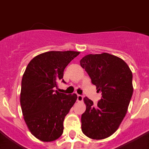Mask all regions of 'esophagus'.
<instances>
[{"label":"esophagus","mask_w":149,"mask_h":149,"mask_svg":"<svg viewBox=\"0 0 149 149\" xmlns=\"http://www.w3.org/2000/svg\"><path fill=\"white\" fill-rule=\"evenodd\" d=\"M83 95H77V101L78 102H82V100H83Z\"/></svg>","instance_id":"34e87169"}]
</instances>
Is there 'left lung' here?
Wrapping results in <instances>:
<instances>
[{"mask_svg":"<svg viewBox=\"0 0 149 149\" xmlns=\"http://www.w3.org/2000/svg\"><path fill=\"white\" fill-rule=\"evenodd\" d=\"M92 83L102 92L97 105L84 98L86 110L81 117L82 131L93 139L113 134L127 113L132 98V73L124 61L107 53L88 54L80 61Z\"/></svg>","mask_w":149,"mask_h":149,"instance_id":"left-lung-1","label":"left lung"}]
</instances>
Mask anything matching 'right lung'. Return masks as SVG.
Masks as SVG:
<instances>
[{
    "mask_svg": "<svg viewBox=\"0 0 149 149\" xmlns=\"http://www.w3.org/2000/svg\"><path fill=\"white\" fill-rule=\"evenodd\" d=\"M78 51H48L35 57L22 76L20 104L29 130L35 137L51 142L63 132V120L76 102V94L58 92L57 82L63 79L68 63Z\"/></svg>",
    "mask_w": 149,
    "mask_h": 149,
    "instance_id": "1",
    "label": "right lung"
}]
</instances>
